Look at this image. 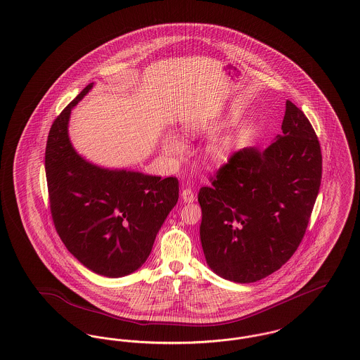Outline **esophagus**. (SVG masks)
Masks as SVG:
<instances>
[{"instance_id":"1","label":"esophagus","mask_w":360,"mask_h":360,"mask_svg":"<svg viewBox=\"0 0 360 360\" xmlns=\"http://www.w3.org/2000/svg\"><path fill=\"white\" fill-rule=\"evenodd\" d=\"M181 197H182V200H184L185 202H193V201L195 200V195H194V193H193L191 188L184 189L182 193H181Z\"/></svg>"}]
</instances>
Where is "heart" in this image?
Wrapping results in <instances>:
<instances>
[{"instance_id":"1","label":"heart","mask_w":360,"mask_h":360,"mask_svg":"<svg viewBox=\"0 0 360 360\" xmlns=\"http://www.w3.org/2000/svg\"><path fill=\"white\" fill-rule=\"evenodd\" d=\"M163 149L169 156H179L184 153L185 146L181 140H178L174 136H167L163 141ZM231 150V143L230 141H221L210 149V158L214 163H223L229 159Z\"/></svg>"}]
</instances>
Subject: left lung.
Segmentation results:
<instances>
[{
  "label": "left lung",
  "instance_id": "8db88e82",
  "mask_svg": "<svg viewBox=\"0 0 360 360\" xmlns=\"http://www.w3.org/2000/svg\"><path fill=\"white\" fill-rule=\"evenodd\" d=\"M283 134L264 150L233 152L198 193L207 264L235 283L280 269L302 242L317 200L322 155L302 110L287 101Z\"/></svg>",
  "mask_w": 360,
  "mask_h": 360
}]
</instances>
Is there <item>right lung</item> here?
I'll list each match as a JSON object with an SVG mask.
<instances>
[{
    "mask_svg": "<svg viewBox=\"0 0 360 360\" xmlns=\"http://www.w3.org/2000/svg\"><path fill=\"white\" fill-rule=\"evenodd\" d=\"M92 85L50 127L44 153L50 211L66 249L85 268L122 277L147 261L156 233L178 201L179 184L175 176L102 169L75 150L68 134L70 111Z\"/></svg>",
    "mask_w": 360,
    "mask_h": 360,
    "instance_id": "right-lung-1",
    "label": "right lung"
}]
</instances>
